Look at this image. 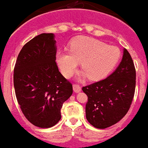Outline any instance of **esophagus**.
I'll return each mask as SVG.
<instances>
[{"instance_id": "34e87169", "label": "esophagus", "mask_w": 148, "mask_h": 148, "mask_svg": "<svg viewBox=\"0 0 148 148\" xmlns=\"http://www.w3.org/2000/svg\"><path fill=\"white\" fill-rule=\"evenodd\" d=\"M72 88H73V91L76 93H79V92H81V88L78 84H73Z\"/></svg>"}]
</instances>
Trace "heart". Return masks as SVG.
Here are the masks:
<instances>
[{
    "instance_id": "b5f03b06",
    "label": "heart",
    "mask_w": 148,
    "mask_h": 148,
    "mask_svg": "<svg viewBox=\"0 0 148 148\" xmlns=\"http://www.w3.org/2000/svg\"><path fill=\"white\" fill-rule=\"evenodd\" d=\"M120 50L96 39L80 36L70 45L69 52L56 53V63L65 77L72 76L81 62L80 78L99 80L108 76L120 59Z\"/></svg>"
}]
</instances>
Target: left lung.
Segmentation results:
<instances>
[{"label": "left lung", "mask_w": 148, "mask_h": 148, "mask_svg": "<svg viewBox=\"0 0 148 148\" xmlns=\"http://www.w3.org/2000/svg\"><path fill=\"white\" fill-rule=\"evenodd\" d=\"M136 88V69L132 56L123 49L117 69L106 79L84 87L88 96L86 118L93 127L104 129L116 124L128 112Z\"/></svg>", "instance_id": "obj_1"}]
</instances>
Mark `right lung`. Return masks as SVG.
Returning a JSON list of instances; mask_svg holds the SVG:
<instances>
[{"instance_id":"1","label":"right lung","mask_w":148,"mask_h":148,"mask_svg":"<svg viewBox=\"0 0 148 148\" xmlns=\"http://www.w3.org/2000/svg\"><path fill=\"white\" fill-rule=\"evenodd\" d=\"M53 33H42L29 40L19 53L13 74L16 99L29 122L41 128L61 119L63 103L72 94V85L56 63Z\"/></svg>"}]
</instances>
